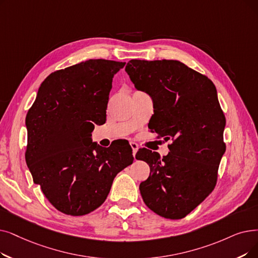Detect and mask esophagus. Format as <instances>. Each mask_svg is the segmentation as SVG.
Here are the masks:
<instances>
[{
	"label": "esophagus",
	"mask_w": 258,
	"mask_h": 258,
	"mask_svg": "<svg viewBox=\"0 0 258 258\" xmlns=\"http://www.w3.org/2000/svg\"><path fill=\"white\" fill-rule=\"evenodd\" d=\"M130 144H131V147H132V149H133V155L135 156L136 153H137V151H138V149H139V145H138L136 142H134V141H131Z\"/></svg>",
	"instance_id": "obj_1"
}]
</instances>
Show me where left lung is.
I'll list each match as a JSON object with an SVG mask.
<instances>
[{
	"label": "left lung",
	"mask_w": 258,
	"mask_h": 258,
	"mask_svg": "<svg viewBox=\"0 0 258 258\" xmlns=\"http://www.w3.org/2000/svg\"><path fill=\"white\" fill-rule=\"evenodd\" d=\"M125 72L135 87L154 100L151 128L157 138L172 140L162 158L145 148L137 152L136 159L151 169L139 185L142 199L159 216L181 219L214 189L226 152V117L216 87L207 76L176 60L133 59Z\"/></svg>",
	"instance_id": "obj_1"
}]
</instances>
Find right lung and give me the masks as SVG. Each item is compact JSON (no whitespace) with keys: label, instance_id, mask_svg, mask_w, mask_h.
I'll return each mask as SVG.
<instances>
[{"label":"right lung","instance_id":"add662e5","mask_svg":"<svg viewBox=\"0 0 258 258\" xmlns=\"http://www.w3.org/2000/svg\"><path fill=\"white\" fill-rule=\"evenodd\" d=\"M125 62L91 59L51 73L26 115L25 159L33 182L66 215L101 206L114 178L133 163L131 145L105 149L92 142L103 124L114 75Z\"/></svg>","mask_w":258,"mask_h":258}]
</instances>
